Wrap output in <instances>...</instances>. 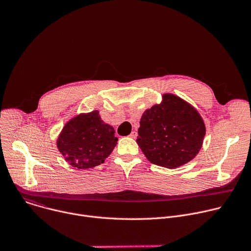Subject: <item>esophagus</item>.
Wrapping results in <instances>:
<instances>
[{"mask_svg":"<svg viewBox=\"0 0 251 251\" xmlns=\"http://www.w3.org/2000/svg\"><path fill=\"white\" fill-rule=\"evenodd\" d=\"M130 137L131 138H136L137 137V132L136 131H132L131 134H130Z\"/></svg>","mask_w":251,"mask_h":251,"instance_id":"1","label":"esophagus"}]
</instances>
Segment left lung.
Listing matches in <instances>:
<instances>
[{
  "instance_id": "1",
  "label": "left lung",
  "mask_w": 251,
  "mask_h": 251,
  "mask_svg": "<svg viewBox=\"0 0 251 251\" xmlns=\"http://www.w3.org/2000/svg\"><path fill=\"white\" fill-rule=\"evenodd\" d=\"M204 135V122L195 107L166 93L160 104L143 113L136 141L152 164L174 169L198 155Z\"/></svg>"
}]
</instances>
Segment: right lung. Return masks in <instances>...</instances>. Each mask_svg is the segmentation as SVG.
I'll return each instance as SVG.
<instances>
[{"mask_svg":"<svg viewBox=\"0 0 251 251\" xmlns=\"http://www.w3.org/2000/svg\"><path fill=\"white\" fill-rule=\"evenodd\" d=\"M117 141L114 128L104 123L99 111L94 110L71 118L62 128L56 146L69 165L83 170L103 163Z\"/></svg>","mask_w":251,"mask_h":251,"instance_id":"obj_1","label":"right lung"}]
</instances>
